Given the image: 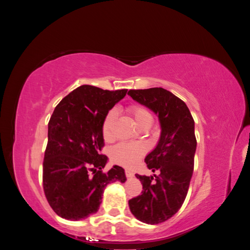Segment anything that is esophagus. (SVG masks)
Segmentation results:
<instances>
[{
	"mask_svg": "<svg viewBox=\"0 0 250 250\" xmlns=\"http://www.w3.org/2000/svg\"><path fill=\"white\" fill-rule=\"evenodd\" d=\"M125 174H126L127 177H133V175H134V173L129 171V170H125Z\"/></svg>",
	"mask_w": 250,
	"mask_h": 250,
	"instance_id": "34e87169",
	"label": "esophagus"
}]
</instances>
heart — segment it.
<instances>
[{
    "instance_id": "b5f03b06",
    "label": "heart",
    "mask_w": 250,
    "mask_h": 250,
    "mask_svg": "<svg viewBox=\"0 0 250 250\" xmlns=\"http://www.w3.org/2000/svg\"><path fill=\"white\" fill-rule=\"evenodd\" d=\"M133 117L137 124L141 127L144 123L152 121V116L147 108L142 105L132 104L127 108ZM117 118V111L115 109L109 110L105 115L102 124L101 132L105 141H111L113 139L112 128ZM146 152V146L139 142H122L113 147L110 151L111 161L126 168H132L137 165L143 155Z\"/></svg>"
}]
</instances>
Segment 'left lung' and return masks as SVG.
<instances>
[{
	"label": "left lung",
	"instance_id": "obj_1",
	"mask_svg": "<svg viewBox=\"0 0 250 250\" xmlns=\"http://www.w3.org/2000/svg\"><path fill=\"white\" fill-rule=\"evenodd\" d=\"M128 95L157 113L162 126L160 142L145 158L147 168L158 175L137 174L143 191L128 201L140 221L158 224L175 215L187 197L197 145L194 119L187 104L163 87L130 89Z\"/></svg>",
	"mask_w": 250,
	"mask_h": 250
}]
</instances>
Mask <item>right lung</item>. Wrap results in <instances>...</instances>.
<instances>
[{
  "mask_svg": "<svg viewBox=\"0 0 250 250\" xmlns=\"http://www.w3.org/2000/svg\"><path fill=\"white\" fill-rule=\"evenodd\" d=\"M127 89L108 90L81 85L60 101L48 124V144L42 163V187L53 210L78 221L97 213L108 184L125 183L124 169L103 172L101 124L105 115Z\"/></svg>",
  "mask_w": 250,
  "mask_h": 250,
  "instance_id": "1",
  "label": "right lung"
}]
</instances>
